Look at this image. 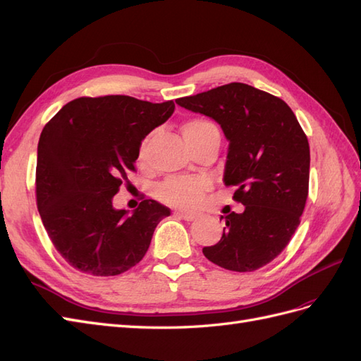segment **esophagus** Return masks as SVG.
Wrapping results in <instances>:
<instances>
[{
  "mask_svg": "<svg viewBox=\"0 0 361 361\" xmlns=\"http://www.w3.org/2000/svg\"><path fill=\"white\" fill-rule=\"evenodd\" d=\"M176 214L182 218V220H185V221H194L195 218H199V214L188 212V211H178Z\"/></svg>",
  "mask_w": 361,
  "mask_h": 361,
  "instance_id": "esophagus-1",
  "label": "esophagus"
}]
</instances>
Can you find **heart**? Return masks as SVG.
Here are the masks:
<instances>
[{"label": "heart", "mask_w": 361, "mask_h": 361, "mask_svg": "<svg viewBox=\"0 0 361 361\" xmlns=\"http://www.w3.org/2000/svg\"><path fill=\"white\" fill-rule=\"evenodd\" d=\"M216 129V126L206 118H190L183 123L182 130L190 145L197 143L209 130ZM150 137H146L141 141L138 149V158L143 159L146 157ZM209 188V183L204 179L195 178H173L157 188V197L170 206L178 207H195L200 202L204 191Z\"/></svg>", "instance_id": "1"}]
</instances>
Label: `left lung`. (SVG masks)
Listing matches in <instances>:
<instances>
[{"label": "left lung", "instance_id": "1", "mask_svg": "<svg viewBox=\"0 0 361 361\" xmlns=\"http://www.w3.org/2000/svg\"><path fill=\"white\" fill-rule=\"evenodd\" d=\"M180 106L212 117L231 141L226 187L244 212L226 215L223 236L203 255L228 271H256L289 244L309 195L310 149L297 117L280 97L244 82L194 96Z\"/></svg>", "mask_w": 361, "mask_h": 361}]
</instances>
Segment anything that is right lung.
Returning <instances> with one entry per match:
<instances>
[{"label":"right lung","mask_w":361,"mask_h":361,"mask_svg":"<svg viewBox=\"0 0 361 361\" xmlns=\"http://www.w3.org/2000/svg\"><path fill=\"white\" fill-rule=\"evenodd\" d=\"M174 111L123 94L82 96L64 105L43 128L36 166V203L54 247L71 267L96 277L118 276L149 250L171 212L146 199L133 214L113 197L135 171L138 149Z\"/></svg>","instance_id":"right-lung-1"}]
</instances>
